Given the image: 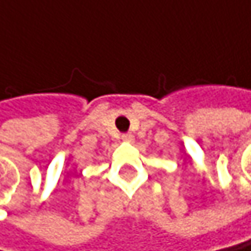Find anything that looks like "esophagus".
<instances>
[{
  "mask_svg": "<svg viewBox=\"0 0 251 251\" xmlns=\"http://www.w3.org/2000/svg\"><path fill=\"white\" fill-rule=\"evenodd\" d=\"M122 140L125 143H134L135 141V137L132 134H125V135H122Z\"/></svg>",
  "mask_w": 251,
  "mask_h": 251,
  "instance_id": "obj_1",
  "label": "esophagus"
}]
</instances>
